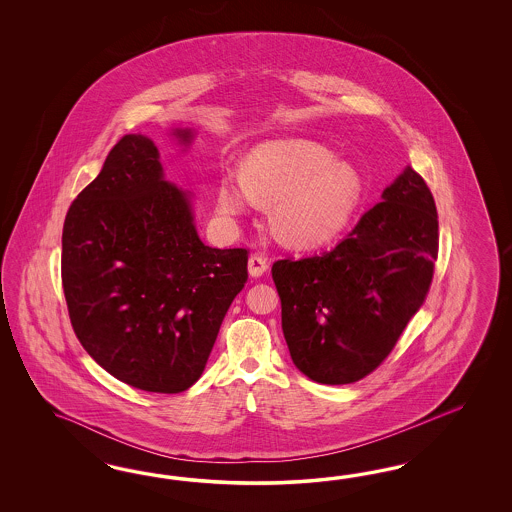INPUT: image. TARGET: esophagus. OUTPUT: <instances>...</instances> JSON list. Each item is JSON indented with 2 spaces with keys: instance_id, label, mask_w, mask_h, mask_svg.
<instances>
[{
  "instance_id": "obj_1",
  "label": "esophagus",
  "mask_w": 512,
  "mask_h": 512,
  "mask_svg": "<svg viewBox=\"0 0 512 512\" xmlns=\"http://www.w3.org/2000/svg\"><path fill=\"white\" fill-rule=\"evenodd\" d=\"M248 270L251 278H261L264 272L268 270V261H266V257H263V255H257V253H255V255H251L248 261Z\"/></svg>"
}]
</instances>
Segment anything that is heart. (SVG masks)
I'll return each mask as SVG.
<instances>
[{
  "label": "heart",
  "mask_w": 512,
  "mask_h": 512,
  "mask_svg": "<svg viewBox=\"0 0 512 512\" xmlns=\"http://www.w3.org/2000/svg\"><path fill=\"white\" fill-rule=\"evenodd\" d=\"M362 180L349 163L308 139L270 140L251 150L244 172H223L217 208L244 214L255 202H274L270 223L291 246L310 248L340 234L355 214Z\"/></svg>",
  "instance_id": "b5f03b06"
}]
</instances>
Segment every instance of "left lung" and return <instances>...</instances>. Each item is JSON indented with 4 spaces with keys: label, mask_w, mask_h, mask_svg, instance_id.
<instances>
[{
    "label": "left lung",
    "mask_w": 512,
    "mask_h": 512,
    "mask_svg": "<svg viewBox=\"0 0 512 512\" xmlns=\"http://www.w3.org/2000/svg\"><path fill=\"white\" fill-rule=\"evenodd\" d=\"M437 249L434 195L407 167L336 248L272 264L296 368L323 385L377 370L428 296Z\"/></svg>",
    "instance_id": "1"
}]
</instances>
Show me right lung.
<instances>
[{
    "mask_svg": "<svg viewBox=\"0 0 512 512\" xmlns=\"http://www.w3.org/2000/svg\"><path fill=\"white\" fill-rule=\"evenodd\" d=\"M176 135L191 139L187 129ZM248 255L204 246L154 142L124 135L63 223V295L78 341L131 387L187 390L248 281Z\"/></svg>",
    "mask_w": 512,
    "mask_h": 512,
    "instance_id": "add662e5",
    "label": "right lung"
}]
</instances>
